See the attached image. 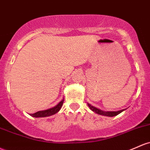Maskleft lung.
I'll return each instance as SVG.
<instances>
[{"instance_id": "8db88e82", "label": "left lung", "mask_w": 150, "mask_h": 150, "mask_svg": "<svg viewBox=\"0 0 150 150\" xmlns=\"http://www.w3.org/2000/svg\"><path fill=\"white\" fill-rule=\"evenodd\" d=\"M88 105L92 111L95 112L97 113V114L100 115H104V116H108V117L116 116V115H119L120 113H121L122 112H123L125 110V109H124V110H119V111H117V112L116 111L105 112V111H103V110H101L98 109V108H95V107H94V106H93V105L89 104V103H88Z\"/></svg>"}]
</instances>
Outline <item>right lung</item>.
<instances>
[{
	"label": "right lung",
	"mask_w": 150,
	"mask_h": 150,
	"mask_svg": "<svg viewBox=\"0 0 150 150\" xmlns=\"http://www.w3.org/2000/svg\"><path fill=\"white\" fill-rule=\"evenodd\" d=\"M63 102L64 100H62L56 106L53 107V108L45 110H42V111H38L37 112L34 113V114H30V115L32 117H48L50 116V115H55L57 112L60 111V108H61L62 104H63Z\"/></svg>",
	"instance_id": "add662e5"
}]
</instances>
